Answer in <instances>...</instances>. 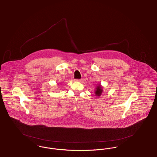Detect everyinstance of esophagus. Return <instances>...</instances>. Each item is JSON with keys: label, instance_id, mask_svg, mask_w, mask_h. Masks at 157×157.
<instances>
[{"label": "esophagus", "instance_id": "34e87169", "mask_svg": "<svg viewBox=\"0 0 157 157\" xmlns=\"http://www.w3.org/2000/svg\"><path fill=\"white\" fill-rule=\"evenodd\" d=\"M82 79H75V81H78V82H81V81H82Z\"/></svg>", "mask_w": 157, "mask_h": 157}]
</instances>
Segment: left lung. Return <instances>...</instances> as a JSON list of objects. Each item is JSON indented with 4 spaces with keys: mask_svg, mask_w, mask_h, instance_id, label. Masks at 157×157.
I'll return each mask as SVG.
<instances>
[{
    "mask_svg": "<svg viewBox=\"0 0 157 157\" xmlns=\"http://www.w3.org/2000/svg\"><path fill=\"white\" fill-rule=\"evenodd\" d=\"M102 88L101 86V85H99L98 86H97V88L95 90V95L97 96V97H99L101 96V95L102 94Z\"/></svg>",
    "mask_w": 157,
    "mask_h": 157,
    "instance_id": "left-lung-1",
    "label": "left lung"
}]
</instances>
